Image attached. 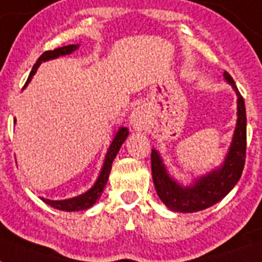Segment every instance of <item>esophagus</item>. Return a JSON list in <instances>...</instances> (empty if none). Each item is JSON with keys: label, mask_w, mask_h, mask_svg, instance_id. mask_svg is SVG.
<instances>
[{"label": "esophagus", "mask_w": 262, "mask_h": 262, "mask_svg": "<svg viewBox=\"0 0 262 262\" xmlns=\"http://www.w3.org/2000/svg\"><path fill=\"white\" fill-rule=\"evenodd\" d=\"M130 124L132 126L135 127V129H137V130H141V129H144V127L148 125V114H146V112L144 109H136L135 112L132 113L130 114Z\"/></svg>", "instance_id": "obj_1"}]
</instances>
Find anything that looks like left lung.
<instances>
[{
    "label": "left lung",
    "mask_w": 262,
    "mask_h": 262,
    "mask_svg": "<svg viewBox=\"0 0 262 262\" xmlns=\"http://www.w3.org/2000/svg\"><path fill=\"white\" fill-rule=\"evenodd\" d=\"M225 78L237 93L238 120L230 150L222 167L212 171L210 175L201 178L193 186L182 187L168 176L159 153L155 149L150 153L152 178L157 195L172 211L195 212L211 207L233 190L242 175L246 159L245 101L227 72H225Z\"/></svg>",
    "instance_id": "1"
}]
</instances>
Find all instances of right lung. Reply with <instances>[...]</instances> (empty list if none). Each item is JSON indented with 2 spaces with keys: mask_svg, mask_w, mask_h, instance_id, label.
<instances>
[{
  "mask_svg": "<svg viewBox=\"0 0 262 262\" xmlns=\"http://www.w3.org/2000/svg\"><path fill=\"white\" fill-rule=\"evenodd\" d=\"M78 48V46L75 44H71V46H64V47H59V48H55L52 51H46L41 56L37 59V61L33 66L31 74L28 76V80L25 83V86L28 84V82L32 79V76L35 75V72L37 71V67L40 66V63L44 60H50V59H55L57 56H61V55H67L71 54L74 51ZM127 135H129V130L127 127H121L120 130L117 132L116 137L113 140L112 145H110L109 150H107V155H106L105 163H103V168H102L101 173H99V178L95 182L94 187L89 190L87 192L82 193L79 196L72 198V199H66V201H50V199H44L42 198V202L50 205L51 207L57 208V210H63V211H83V210H87L89 207L94 205L95 202L99 199V196L102 195V191L105 188L106 183H107V179H109V173L110 169H112L113 160L116 159L117 153L120 150L122 142L126 140Z\"/></svg>",
  "mask_w": 262,
  "mask_h": 262,
  "instance_id": "1",
  "label": "right lung"
}]
</instances>
